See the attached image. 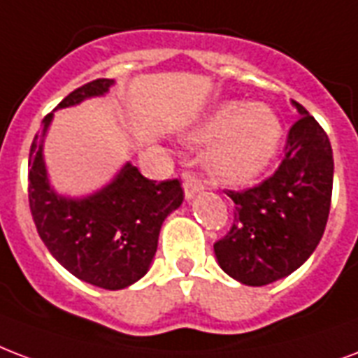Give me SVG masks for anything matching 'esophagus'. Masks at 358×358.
<instances>
[{"label":"esophagus","instance_id":"obj_1","mask_svg":"<svg viewBox=\"0 0 358 358\" xmlns=\"http://www.w3.org/2000/svg\"><path fill=\"white\" fill-rule=\"evenodd\" d=\"M203 191H204L203 182L195 178V176H189V178L184 182V195L187 201H191V199L195 197L197 193H203Z\"/></svg>","mask_w":358,"mask_h":358}]
</instances>
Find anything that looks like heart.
I'll return each instance as SVG.
<instances>
[{
    "mask_svg": "<svg viewBox=\"0 0 358 358\" xmlns=\"http://www.w3.org/2000/svg\"><path fill=\"white\" fill-rule=\"evenodd\" d=\"M282 135V122L272 106L231 99L214 106L185 138L212 144L206 165L215 182L245 185L274 161Z\"/></svg>",
    "mask_w": 358,
    "mask_h": 358,
    "instance_id": "1",
    "label": "heart"
}]
</instances>
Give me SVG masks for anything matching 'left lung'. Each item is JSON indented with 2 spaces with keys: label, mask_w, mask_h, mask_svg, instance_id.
Instances as JSON below:
<instances>
[{
  "label": "left lung",
  "mask_w": 358,
  "mask_h": 358,
  "mask_svg": "<svg viewBox=\"0 0 358 358\" xmlns=\"http://www.w3.org/2000/svg\"><path fill=\"white\" fill-rule=\"evenodd\" d=\"M289 129L285 157L257 187L229 191L234 223L214 244L225 274L252 287L293 274L315 252L329 220L334 159L329 136L306 108Z\"/></svg>",
  "instance_id": "obj_1"
}]
</instances>
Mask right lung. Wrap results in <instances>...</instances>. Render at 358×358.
Instances as JSON below:
<instances>
[{"instance_id": "1", "label": "right lung", "mask_w": 358, "mask_h": 358, "mask_svg": "<svg viewBox=\"0 0 358 358\" xmlns=\"http://www.w3.org/2000/svg\"><path fill=\"white\" fill-rule=\"evenodd\" d=\"M113 86V78L88 82L56 110L103 97ZM52 120L54 113L45 116L29 150V208L37 233L52 257L82 282L110 291L129 287L150 270L161 225L184 201L180 182L157 184L127 161L101 189L82 197L62 195L50 184L45 163Z\"/></svg>"}]
</instances>
